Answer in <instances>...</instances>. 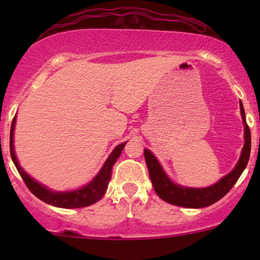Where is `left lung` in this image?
I'll list each match as a JSON object with an SVG mask.
<instances>
[{"instance_id":"left-lung-1","label":"left lung","mask_w":260,"mask_h":260,"mask_svg":"<svg viewBox=\"0 0 260 260\" xmlns=\"http://www.w3.org/2000/svg\"><path fill=\"white\" fill-rule=\"evenodd\" d=\"M240 107L244 124V145L242 153H241L240 160L235 169L213 186L207 188H187L178 186L166 176L159 161L151 154V151L144 149V157L147 161L151 183H153L156 194L162 201L168 202L170 204L178 205V207L199 209L209 207V205L220 201L223 196L228 194L229 190L234 187L240 176L242 175L243 170L246 169L250 154V131L246 122L242 103H240Z\"/></svg>"}]
</instances>
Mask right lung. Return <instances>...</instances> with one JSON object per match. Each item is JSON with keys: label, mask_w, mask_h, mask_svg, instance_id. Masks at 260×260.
<instances>
[{"label": "right lung", "mask_w": 260, "mask_h": 260, "mask_svg": "<svg viewBox=\"0 0 260 260\" xmlns=\"http://www.w3.org/2000/svg\"><path fill=\"white\" fill-rule=\"evenodd\" d=\"M14 124H16V117L12 121L11 126V136H10V149H11V156L13 160L14 165L19 172V175L22 176L23 181L26 184V187L29 188V190L38 197L40 201H43L47 204L53 205V207L58 208H64V209H74V208H84L88 205L94 204V203L99 202L105 194L107 186H109V182L111 180V171L112 166L115 165L116 160L120 157L121 151L123 150L124 145L127 142L122 143V144L117 145L110 156L107 157L106 162L104 164V166L101 168L99 174L95 176V178L91 182H89L88 184L84 187L79 188L76 190H67V192H55V190L49 189L41 183H39L35 180L29 176L26 172L19 166L18 164L17 156L14 154V147H13V131H14Z\"/></svg>", "instance_id": "add662e5"}]
</instances>
